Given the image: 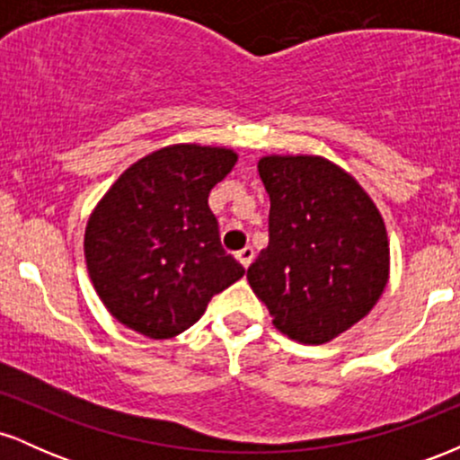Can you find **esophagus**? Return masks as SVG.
I'll return each instance as SVG.
<instances>
[{
    "instance_id": "1",
    "label": "esophagus",
    "mask_w": 460,
    "mask_h": 460,
    "mask_svg": "<svg viewBox=\"0 0 460 460\" xmlns=\"http://www.w3.org/2000/svg\"><path fill=\"white\" fill-rule=\"evenodd\" d=\"M235 257H237V261L242 263V266L248 268V266H251L252 257H255V251H252V246H244L242 251L235 252Z\"/></svg>"
}]
</instances>
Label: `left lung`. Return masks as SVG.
Wrapping results in <instances>:
<instances>
[{
    "mask_svg": "<svg viewBox=\"0 0 460 460\" xmlns=\"http://www.w3.org/2000/svg\"><path fill=\"white\" fill-rule=\"evenodd\" d=\"M268 246L246 279L272 324L300 344H326L366 318L389 279L376 205L344 168L318 155H268Z\"/></svg>",
    "mask_w": 460,
    "mask_h": 460,
    "instance_id": "obj_1",
    "label": "left lung"
}]
</instances>
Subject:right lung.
<instances>
[{
  "label": "right lung",
  "instance_id": "1",
  "mask_svg": "<svg viewBox=\"0 0 460 460\" xmlns=\"http://www.w3.org/2000/svg\"><path fill=\"white\" fill-rule=\"evenodd\" d=\"M237 155L223 146L172 145L114 181L84 235L88 274L120 324L168 340L197 322L244 268L220 244L208 197Z\"/></svg>",
  "mask_w": 460,
  "mask_h": 460
}]
</instances>
